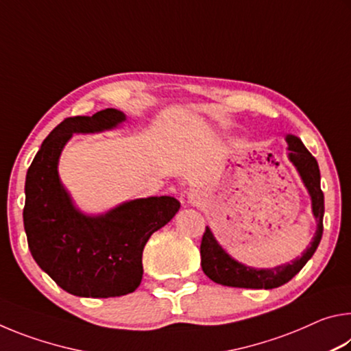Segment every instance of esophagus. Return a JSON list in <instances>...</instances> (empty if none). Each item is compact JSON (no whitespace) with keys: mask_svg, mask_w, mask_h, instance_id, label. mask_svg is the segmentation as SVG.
<instances>
[{"mask_svg":"<svg viewBox=\"0 0 351 351\" xmlns=\"http://www.w3.org/2000/svg\"><path fill=\"white\" fill-rule=\"evenodd\" d=\"M201 199H203V195H201L199 190H195V189L189 190V193H187V201H189V204L197 206V204H199V203H201Z\"/></svg>","mask_w":351,"mask_h":351,"instance_id":"esophagus-1","label":"esophagus"}]
</instances>
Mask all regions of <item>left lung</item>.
Masks as SVG:
<instances>
[{
    "label": "left lung",
    "mask_w": 351,
    "mask_h": 351,
    "mask_svg": "<svg viewBox=\"0 0 351 351\" xmlns=\"http://www.w3.org/2000/svg\"><path fill=\"white\" fill-rule=\"evenodd\" d=\"M288 142V159L294 164L299 175L304 181L305 187L311 197L313 215L317 221V229L314 234L310 246L291 263H285L276 268L257 269L246 266L234 260L224 249L218 245L213 237L212 230L206 226V232L201 240V268L204 274L215 283L224 285V287L234 288H252V289H272L278 288L289 282L297 272H299L306 261L313 257L322 239L324 232V192L320 190V171L316 158L306 150L302 141L294 134L287 136Z\"/></svg>",
    "instance_id": "1"
}]
</instances>
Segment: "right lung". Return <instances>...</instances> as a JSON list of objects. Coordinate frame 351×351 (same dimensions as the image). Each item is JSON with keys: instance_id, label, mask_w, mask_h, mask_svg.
I'll return each mask as SVG.
<instances>
[{"instance_id": "add662e5", "label": "right lung", "mask_w": 351, "mask_h": 351, "mask_svg": "<svg viewBox=\"0 0 351 351\" xmlns=\"http://www.w3.org/2000/svg\"><path fill=\"white\" fill-rule=\"evenodd\" d=\"M125 119L114 108L64 119L43 141L27 170L23 219L29 251L69 294L106 299L133 293L144 274L142 251L148 239L180 210L173 197H150L86 215L63 187L58 159L73 134L105 132Z\"/></svg>"}]
</instances>
